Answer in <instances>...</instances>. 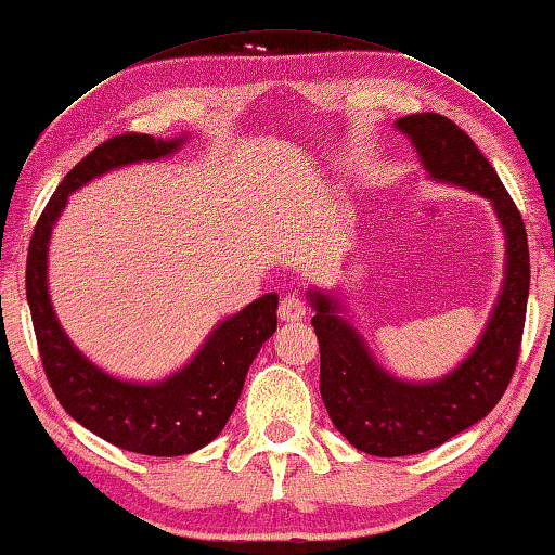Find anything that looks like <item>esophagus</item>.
Wrapping results in <instances>:
<instances>
[{"label": "esophagus", "mask_w": 555, "mask_h": 555, "mask_svg": "<svg viewBox=\"0 0 555 555\" xmlns=\"http://www.w3.org/2000/svg\"><path fill=\"white\" fill-rule=\"evenodd\" d=\"M278 314L283 322H302L305 302L295 295H285L283 302H280V307H278Z\"/></svg>", "instance_id": "34e87169"}]
</instances>
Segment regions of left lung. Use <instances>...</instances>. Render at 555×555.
I'll use <instances>...</instances> for the list:
<instances>
[{
  "label": "left lung",
  "instance_id": "8db88e82",
  "mask_svg": "<svg viewBox=\"0 0 555 555\" xmlns=\"http://www.w3.org/2000/svg\"><path fill=\"white\" fill-rule=\"evenodd\" d=\"M396 125L413 140L430 177L467 186L494 204L506 233V280L477 349L450 376L425 386L388 376L337 314V302L310 293L326 413L353 448L376 457L438 448L492 411L519 361L531 280L524 218L469 134L438 113L405 115Z\"/></svg>",
  "mask_w": 555,
  "mask_h": 555
}]
</instances>
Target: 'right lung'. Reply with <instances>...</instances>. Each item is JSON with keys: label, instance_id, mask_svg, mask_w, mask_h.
Instances as JSON below:
<instances>
[{"label": "right lung", "instance_id": "add662e5", "mask_svg": "<svg viewBox=\"0 0 555 555\" xmlns=\"http://www.w3.org/2000/svg\"><path fill=\"white\" fill-rule=\"evenodd\" d=\"M179 140L115 134L86 154L49 198L31 233L26 256V299L41 363L59 403L70 417L115 448L154 457L189 455L211 442L229 423L245 374L266 339L278 330V295H262L214 330L196 359L154 386L127 384L93 366L63 334L47 287V250L70 192L107 169L175 152Z\"/></svg>", "mask_w": 555, "mask_h": 555}]
</instances>
